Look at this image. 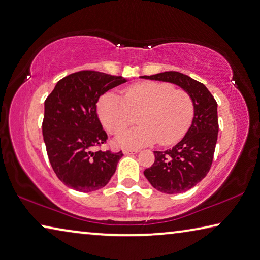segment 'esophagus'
I'll list each match as a JSON object with an SVG mask.
<instances>
[{
	"label": "esophagus",
	"mask_w": 260,
	"mask_h": 260,
	"mask_svg": "<svg viewBox=\"0 0 260 260\" xmlns=\"http://www.w3.org/2000/svg\"><path fill=\"white\" fill-rule=\"evenodd\" d=\"M139 150L138 149H123V154L125 155H133V154H137Z\"/></svg>",
	"instance_id": "esophagus-1"
}]
</instances>
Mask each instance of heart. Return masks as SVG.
<instances>
[{"label":"heart","mask_w":260,"mask_h":260,"mask_svg":"<svg viewBox=\"0 0 260 260\" xmlns=\"http://www.w3.org/2000/svg\"><path fill=\"white\" fill-rule=\"evenodd\" d=\"M101 121L110 133H118L139 113V126L120 132L115 142L123 147H142L157 141L174 145L182 139L194 115L189 93L166 82H142L123 91V100L115 92L103 94L97 103Z\"/></svg>","instance_id":"1"}]
</instances>
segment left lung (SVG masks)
<instances>
[{"mask_svg": "<svg viewBox=\"0 0 260 260\" xmlns=\"http://www.w3.org/2000/svg\"><path fill=\"white\" fill-rule=\"evenodd\" d=\"M141 77L174 83L193 100L194 115L187 133L172 149L154 151V164L143 171L152 187L160 192H186L201 182L212 167L219 133L217 103L203 83L182 73L164 72Z\"/></svg>", "mask_w": 260, "mask_h": 260, "instance_id": "left-lung-1", "label": "left lung"}]
</instances>
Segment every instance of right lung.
<instances>
[{
	"label": "right lung",
	"mask_w": 260,
	"mask_h": 260,
	"mask_svg": "<svg viewBox=\"0 0 260 260\" xmlns=\"http://www.w3.org/2000/svg\"><path fill=\"white\" fill-rule=\"evenodd\" d=\"M126 78L82 71L57 82L45 101L43 135L49 163L66 186L78 192L104 187L117 169L122 151H92L108 134L97 115V102Z\"/></svg>",
	"instance_id": "right-lung-1"
}]
</instances>
